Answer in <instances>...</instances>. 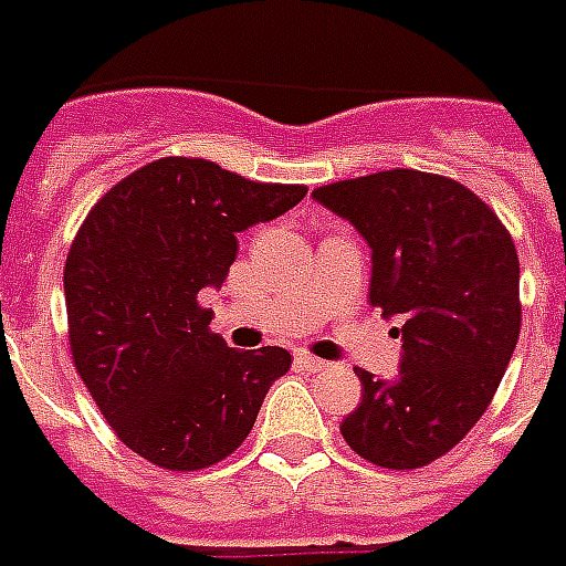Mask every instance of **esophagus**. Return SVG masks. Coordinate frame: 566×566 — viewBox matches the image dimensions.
<instances>
[{
	"label": "esophagus",
	"instance_id": "34e87169",
	"mask_svg": "<svg viewBox=\"0 0 566 566\" xmlns=\"http://www.w3.org/2000/svg\"><path fill=\"white\" fill-rule=\"evenodd\" d=\"M296 366L302 371H328L331 369V363L319 360V357H314V355H305V352H298L296 355Z\"/></svg>",
	"mask_w": 566,
	"mask_h": 566
}]
</instances>
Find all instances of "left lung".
Segmentation results:
<instances>
[{
  "instance_id": "1",
  "label": "left lung",
  "mask_w": 566,
  "mask_h": 566,
  "mask_svg": "<svg viewBox=\"0 0 566 566\" xmlns=\"http://www.w3.org/2000/svg\"><path fill=\"white\" fill-rule=\"evenodd\" d=\"M314 200L366 238L369 302L401 319V371L355 369L363 395L339 433L371 465H430L489 410L521 337L512 235L471 188L412 168L319 186Z\"/></svg>"
}]
</instances>
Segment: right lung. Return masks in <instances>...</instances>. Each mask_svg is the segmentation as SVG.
Listing matches in <instances>:
<instances>
[{"instance_id": "1", "label": "right lung", "mask_w": 566, "mask_h": 566, "mask_svg": "<svg viewBox=\"0 0 566 566\" xmlns=\"http://www.w3.org/2000/svg\"><path fill=\"white\" fill-rule=\"evenodd\" d=\"M305 195V186L165 156L92 206L63 270L69 348L101 416L133 453L165 471H200L250 436L291 355L229 348L209 328L200 293L223 284L238 232Z\"/></svg>"}]
</instances>
